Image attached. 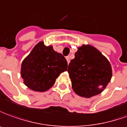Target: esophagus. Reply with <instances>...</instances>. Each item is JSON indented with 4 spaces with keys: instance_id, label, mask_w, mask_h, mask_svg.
<instances>
[{
    "instance_id": "1",
    "label": "esophagus",
    "mask_w": 127,
    "mask_h": 127,
    "mask_svg": "<svg viewBox=\"0 0 127 127\" xmlns=\"http://www.w3.org/2000/svg\"><path fill=\"white\" fill-rule=\"evenodd\" d=\"M66 60H67V62H68V64H69L70 62V57H66Z\"/></svg>"
}]
</instances>
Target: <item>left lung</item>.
Returning a JSON list of instances; mask_svg holds the SVG:
<instances>
[{
  "instance_id": "8db88e82",
  "label": "left lung",
  "mask_w": 127,
  "mask_h": 127,
  "mask_svg": "<svg viewBox=\"0 0 127 127\" xmlns=\"http://www.w3.org/2000/svg\"><path fill=\"white\" fill-rule=\"evenodd\" d=\"M74 55L68 68L74 92L84 98L100 94L112 77L109 61L90 44L78 47Z\"/></svg>"
}]
</instances>
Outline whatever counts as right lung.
<instances>
[{
    "label": "right lung",
    "instance_id": "obj_1",
    "mask_svg": "<svg viewBox=\"0 0 127 127\" xmlns=\"http://www.w3.org/2000/svg\"><path fill=\"white\" fill-rule=\"evenodd\" d=\"M68 63L52 45L38 42L21 64L20 75L25 85L35 92H44L53 87L60 74L67 70Z\"/></svg>",
    "mask_w": 127,
    "mask_h": 127
}]
</instances>
